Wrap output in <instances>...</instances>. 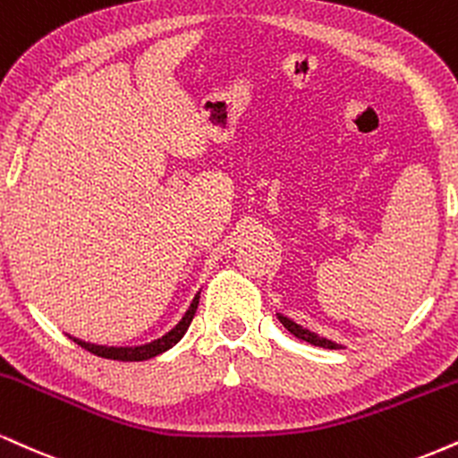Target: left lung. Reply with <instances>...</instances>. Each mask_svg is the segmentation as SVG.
Wrapping results in <instances>:
<instances>
[{"label":"left lung","instance_id":"obj_1","mask_svg":"<svg viewBox=\"0 0 458 458\" xmlns=\"http://www.w3.org/2000/svg\"><path fill=\"white\" fill-rule=\"evenodd\" d=\"M277 318H279V322H282L284 327L288 328L290 333L294 335L296 339H301V341H307V344H311V345H318V348H327V350H341V345H339V344H335V341H330V339H327V337H319L318 333H311L310 328H302L301 324H296L294 319L285 318L284 313H277Z\"/></svg>","mask_w":458,"mask_h":458}]
</instances>
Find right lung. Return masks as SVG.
I'll list each match as a JSON object with an SVG mask.
<instances>
[{"label": "right lung", "mask_w": 458, "mask_h": 458, "mask_svg": "<svg viewBox=\"0 0 458 458\" xmlns=\"http://www.w3.org/2000/svg\"><path fill=\"white\" fill-rule=\"evenodd\" d=\"M198 301H200V292L194 296V301H191V305L187 307L185 316L179 319V324H174L173 328L168 330L166 335H162V337L148 341V344H142V345H100V344H89V341H82V339H76L72 337L70 339L74 341V344H79L81 348H85L87 352H91V354L96 356H102V358H110V360H123V362H140V360H148V358H156L159 354H164V352H168L173 345L179 344L181 339H183V335L187 333V328H190L191 319H194V313L198 310Z\"/></svg>", "instance_id": "obj_1"}]
</instances>
